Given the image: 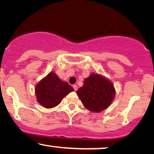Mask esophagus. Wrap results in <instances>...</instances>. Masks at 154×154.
<instances>
[{
	"instance_id": "esophagus-1",
	"label": "esophagus",
	"mask_w": 154,
	"mask_h": 154,
	"mask_svg": "<svg viewBox=\"0 0 154 154\" xmlns=\"http://www.w3.org/2000/svg\"><path fill=\"white\" fill-rule=\"evenodd\" d=\"M72 87H73V88H74V90H75V91H76L77 90V85H73Z\"/></svg>"
}]
</instances>
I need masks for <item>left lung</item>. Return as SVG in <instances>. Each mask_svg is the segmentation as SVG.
I'll return each instance as SVG.
<instances>
[{
  "mask_svg": "<svg viewBox=\"0 0 154 154\" xmlns=\"http://www.w3.org/2000/svg\"><path fill=\"white\" fill-rule=\"evenodd\" d=\"M78 97L88 111L99 113L106 109L116 95L114 85L103 75L91 73L77 91Z\"/></svg>",
  "mask_w": 154,
  "mask_h": 154,
  "instance_id": "8db88e82",
  "label": "left lung"
}]
</instances>
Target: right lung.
<instances>
[{
  "label": "right lung",
  "mask_w": 154,
  "mask_h": 154,
  "mask_svg": "<svg viewBox=\"0 0 154 154\" xmlns=\"http://www.w3.org/2000/svg\"><path fill=\"white\" fill-rule=\"evenodd\" d=\"M73 91L72 87L59 79L54 72L48 73L35 86L36 100L46 109L57 106L66 95Z\"/></svg>",
  "instance_id": "right-lung-1"
}]
</instances>
